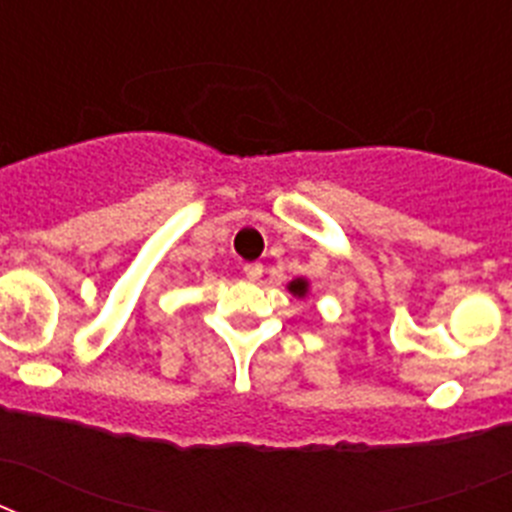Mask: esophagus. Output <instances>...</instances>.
Listing matches in <instances>:
<instances>
[{"label": "esophagus", "mask_w": 512, "mask_h": 512, "mask_svg": "<svg viewBox=\"0 0 512 512\" xmlns=\"http://www.w3.org/2000/svg\"><path fill=\"white\" fill-rule=\"evenodd\" d=\"M243 271H246V277L251 279V282H256V279H261V274H264V266H261L259 261H251V264L243 266Z\"/></svg>", "instance_id": "1"}]
</instances>
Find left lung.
I'll list each match as a JSON object with an SVG mask.
<instances>
[{
    "instance_id": "obj_1",
    "label": "left lung",
    "mask_w": 512,
    "mask_h": 512,
    "mask_svg": "<svg viewBox=\"0 0 512 512\" xmlns=\"http://www.w3.org/2000/svg\"><path fill=\"white\" fill-rule=\"evenodd\" d=\"M289 292L295 297H305L307 289H310V284H307V279H295V282H289Z\"/></svg>"
}]
</instances>
